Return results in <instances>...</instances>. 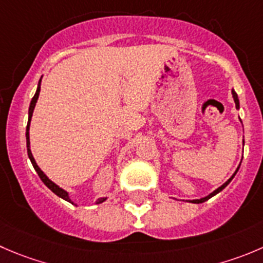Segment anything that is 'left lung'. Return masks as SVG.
Returning <instances> with one entry per match:
<instances>
[{
	"instance_id": "obj_1",
	"label": "left lung",
	"mask_w": 263,
	"mask_h": 263,
	"mask_svg": "<svg viewBox=\"0 0 263 263\" xmlns=\"http://www.w3.org/2000/svg\"><path fill=\"white\" fill-rule=\"evenodd\" d=\"M233 98H234V101H235V106H236V108L239 109V99H238V95H236V92H235V91H234V90H233ZM238 170H239V167H238ZM238 170H236V172H238ZM236 172L234 173V175L231 176V178H229V180L226 181V182L223 183L222 186H220V187H218V189H216V190L213 191V193H211L210 195H208V196H205V198H202V199H195V200H190V202H191V203H196V204H198V203H203V202H205V200H208V199H210V198H212L213 195H216V194H218V193H220L221 190H223V189H225L226 186H228L229 183H230V181L233 180V178H234V176L236 175Z\"/></svg>"
}]
</instances>
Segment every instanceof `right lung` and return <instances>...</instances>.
<instances>
[{
  "instance_id": "right-lung-1",
  "label": "right lung",
  "mask_w": 263,
  "mask_h": 263,
  "mask_svg": "<svg viewBox=\"0 0 263 263\" xmlns=\"http://www.w3.org/2000/svg\"><path fill=\"white\" fill-rule=\"evenodd\" d=\"M40 91H41V80H40V82H38V87H37V91H35V95L33 96L32 101H30V105H29V118H28L27 132H25V136H27V150H28V157H29V159H30V162H32L33 167H34L35 172L38 173V176H40V178H41V180H42V182L45 183V185L47 186V187L50 189V190L52 191V193H55L56 195L60 196V198H63V199H64V200H67V202L72 203V200L69 199V195H68L67 191L63 190V189H61V187H59V186L56 185V183H53L52 181H51V180H48L47 176H46L45 173H43L42 171L40 170V167H38L37 163H35L34 158H33L32 153H30V149H29V144H30V142H29V124H30V119H32L33 110H34L35 103H37L38 96H40ZM104 200H105V198H101V199H99V200H98V203H103Z\"/></svg>"
}]
</instances>
